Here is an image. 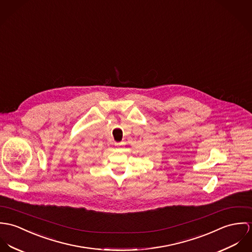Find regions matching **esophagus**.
Returning a JSON list of instances; mask_svg holds the SVG:
<instances>
[{
  "label": "esophagus",
  "instance_id": "34e87169",
  "mask_svg": "<svg viewBox=\"0 0 252 252\" xmlns=\"http://www.w3.org/2000/svg\"><path fill=\"white\" fill-rule=\"evenodd\" d=\"M122 144H123V143H115V145H116V146H121Z\"/></svg>",
  "mask_w": 252,
  "mask_h": 252
}]
</instances>
